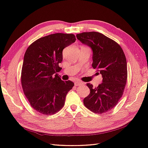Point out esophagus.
Returning a JSON list of instances; mask_svg holds the SVG:
<instances>
[{"label":"esophagus","instance_id":"34e87169","mask_svg":"<svg viewBox=\"0 0 148 148\" xmlns=\"http://www.w3.org/2000/svg\"><path fill=\"white\" fill-rule=\"evenodd\" d=\"M74 84H75V86H79L83 84V83L81 82V81H75Z\"/></svg>","mask_w":148,"mask_h":148}]
</instances>
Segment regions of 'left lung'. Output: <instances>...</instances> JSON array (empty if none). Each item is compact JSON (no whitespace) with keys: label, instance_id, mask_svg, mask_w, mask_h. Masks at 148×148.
<instances>
[{"label":"left lung","instance_id":"8db88e82","mask_svg":"<svg viewBox=\"0 0 148 148\" xmlns=\"http://www.w3.org/2000/svg\"><path fill=\"white\" fill-rule=\"evenodd\" d=\"M76 37L92 49V67L102 76L97 87L86 84L90 93L84 99V105L91 111L103 114L114 108L123 93L127 80L126 57L117 42L101 33L83 32Z\"/></svg>","mask_w":148,"mask_h":148}]
</instances>
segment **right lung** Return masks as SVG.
I'll use <instances>...</instances> for the list:
<instances>
[{"mask_svg":"<svg viewBox=\"0 0 148 148\" xmlns=\"http://www.w3.org/2000/svg\"><path fill=\"white\" fill-rule=\"evenodd\" d=\"M74 34L56 33L36 40L25 53L21 81L30 106L45 115L54 114L65 104V97L74 84L64 81L57 72L62 51L76 41Z\"/></svg>","mask_w":148,"mask_h":148,"instance_id":"add662e5","label":"right lung"}]
</instances>
